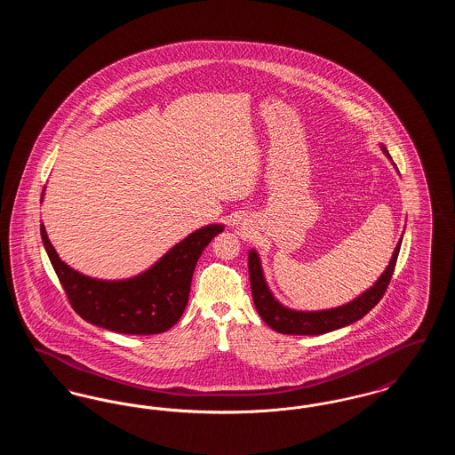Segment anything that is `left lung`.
Returning a JSON list of instances; mask_svg holds the SVG:
<instances>
[{
	"mask_svg": "<svg viewBox=\"0 0 455 455\" xmlns=\"http://www.w3.org/2000/svg\"><path fill=\"white\" fill-rule=\"evenodd\" d=\"M380 148L384 155L392 160L387 148L384 145H380ZM394 167H395V164H394ZM401 242H403V235L399 238V242L392 252V258H390L386 271L362 295H358L351 302L334 307V308L310 310V312L288 308L280 300L275 299L273 291L269 290L267 282L264 278L259 254L256 252V249H251L249 251V278H251L252 299H254V305L259 312L260 319L271 329H275L276 332L300 334V336L324 334V332H331V331H336V329H341L345 325L360 321L377 303L380 302L382 295L386 293L392 273H394V267H395V260L399 256Z\"/></svg>",
	"mask_w": 455,
	"mask_h": 455,
	"instance_id": "left-lung-1",
	"label": "left lung"
}]
</instances>
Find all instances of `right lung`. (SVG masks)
Listing matches in <instances>:
<instances>
[{
  "instance_id": "add662e5",
  "label": "right lung",
  "mask_w": 455,
  "mask_h": 455,
  "mask_svg": "<svg viewBox=\"0 0 455 455\" xmlns=\"http://www.w3.org/2000/svg\"><path fill=\"white\" fill-rule=\"evenodd\" d=\"M41 197V203H43ZM225 225H206L175 243L143 273L124 280L87 276L58 256L41 223L49 260L75 312L87 323L119 334H158L171 329L189 300L196 262Z\"/></svg>"
}]
</instances>
